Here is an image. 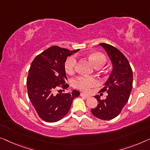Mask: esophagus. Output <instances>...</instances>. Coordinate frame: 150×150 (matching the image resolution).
<instances>
[{
  "label": "esophagus",
  "mask_w": 150,
  "mask_h": 150,
  "mask_svg": "<svg viewBox=\"0 0 150 150\" xmlns=\"http://www.w3.org/2000/svg\"><path fill=\"white\" fill-rule=\"evenodd\" d=\"M80 96H81L86 98H89V97H90L89 95L86 94V93H81V94H80Z\"/></svg>",
  "instance_id": "1"
}]
</instances>
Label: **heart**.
I'll use <instances>...</instances> for the list:
<instances>
[{"label": "heart", "mask_w": 150, "mask_h": 150, "mask_svg": "<svg viewBox=\"0 0 150 150\" xmlns=\"http://www.w3.org/2000/svg\"><path fill=\"white\" fill-rule=\"evenodd\" d=\"M89 59L96 68L102 67L106 61V57L103 54L98 52H94L90 54L89 56ZM76 66H77V59L74 56L69 57L64 62V69L69 75L73 74L75 73ZM73 83L76 88L84 91H88L90 88L97 86L98 85V81L95 77L79 76L73 80Z\"/></svg>", "instance_id": "heart-1"}]
</instances>
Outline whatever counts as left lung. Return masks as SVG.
Segmentation results:
<instances>
[{
    "mask_svg": "<svg viewBox=\"0 0 150 150\" xmlns=\"http://www.w3.org/2000/svg\"><path fill=\"white\" fill-rule=\"evenodd\" d=\"M100 45L106 51L113 69L104 88L99 91H106L108 96L105 100L94 96L98 104L91 112L96 117L107 120L117 117L128 102L133 86V71L128 60L119 50L108 44L100 43Z\"/></svg>",
    "mask_w": 150,
    "mask_h": 150,
    "instance_id": "1",
    "label": "left lung"
}]
</instances>
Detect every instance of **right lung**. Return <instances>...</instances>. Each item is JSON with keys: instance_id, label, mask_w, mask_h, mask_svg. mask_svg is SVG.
Returning a JSON list of instances; mask_svg holds the SVG:
<instances>
[{"instance_id": "right-lung-1", "label": "right lung", "mask_w": 150, "mask_h": 150, "mask_svg": "<svg viewBox=\"0 0 150 150\" xmlns=\"http://www.w3.org/2000/svg\"><path fill=\"white\" fill-rule=\"evenodd\" d=\"M78 50L53 46L36 56L31 64L27 79L28 97L44 121L54 122L62 119L69 112L73 100L80 94L75 89L71 93H54L58 88L65 89L69 87L64 62L68 56Z\"/></svg>"}]
</instances>
